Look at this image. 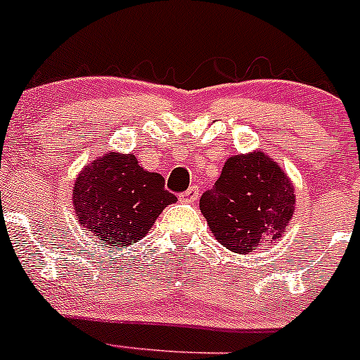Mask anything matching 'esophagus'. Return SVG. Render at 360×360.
I'll return each mask as SVG.
<instances>
[{
	"mask_svg": "<svg viewBox=\"0 0 360 360\" xmlns=\"http://www.w3.org/2000/svg\"><path fill=\"white\" fill-rule=\"evenodd\" d=\"M199 195H201V191H199L198 185H191V187H188L187 191L180 195V199L184 202H194V201H198Z\"/></svg>",
	"mask_w": 360,
	"mask_h": 360,
	"instance_id": "esophagus-1",
	"label": "esophagus"
}]
</instances>
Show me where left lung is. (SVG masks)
Returning <instances> with one entry per match:
<instances>
[{
	"label": "left lung",
	"instance_id": "8db88e82",
	"mask_svg": "<svg viewBox=\"0 0 360 360\" xmlns=\"http://www.w3.org/2000/svg\"><path fill=\"white\" fill-rule=\"evenodd\" d=\"M290 176L262 150L231 155L199 207L214 239L232 253L248 255L262 240H277L295 214Z\"/></svg>",
	"mask_w": 360,
	"mask_h": 360
}]
</instances>
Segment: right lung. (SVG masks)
I'll use <instances>...</instances> for the list:
<instances>
[{
  "mask_svg": "<svg viewBox=\"0 0 360 360\" xmlns=\"http://www.w3.org/2000/svg\"><path fill=\"white\" fill-rule=\"evenodd\" d=\"M175 201L159 173L143 169L135 154L117 150L84 166L72 187L81 227L116 250L146 237L161 211Z\"/></svg>",
  "mask_w": 360,
  "mask_h": 360,
  "instance_id": "right-lung-1",
  "label": "right lung"
}]
</instances>
